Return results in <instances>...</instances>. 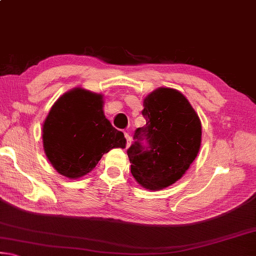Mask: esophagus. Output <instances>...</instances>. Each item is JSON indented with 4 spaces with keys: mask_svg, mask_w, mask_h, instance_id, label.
Here are the masks:
<instances>
[{
    "mask_svg": "<svg viewBox=\"0 0 256 256\" xmlns=\"http://www.w3.org/2000/svg\"><path fill=\"white\" fill-rule=\"evenodd\" d=\"M125 138H126V148H128V146L132 144V138H131V136H130L128 133H125Z\"/></svg>",
    "mask_w": 256,
    "mask_h": 256,
    "instance_id": "esophagus-1",
    "label": "esophagus"
}]
</instances>
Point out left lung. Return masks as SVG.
<instances>
[{
	"label": "left lung",
	"instance_id": "8db88e82",
	"mask_svg": "<svg viewBox=\"0 0 256 256\" xmlns=\"http://www.w3.org/2000/svg\"><path fill=\"white\" fill-rule=\"evenodd\" d=\"M144 107L146 125L136 130L128 156L138 183L158 190L176 183L196 158L201 120L184 94L172 88L154 90Z\"/></svg>",
	"mask_w": 256,
	"mask_h": 256
}]
</instances>
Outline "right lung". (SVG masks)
Listing matches in <instances>:
<instances>
[{
	"mask_svg": "<svg viewBox=\"0 0 256 256\" xmlns=\"http://www.w3.org/2000/svg\"><path fill=\"white\" fill-rule=\"evenodd\" d=\"M102 94L74 88L52 106L42 125V146L58 172L79 178L92 172L104 154L124 149L126 138L102 110Z\"/></svg>",
	"mask_w": 256,
	"mask_h": 256,
	"instance_id": "add662e5",
	"label": "right lung"
}]
</instances>
